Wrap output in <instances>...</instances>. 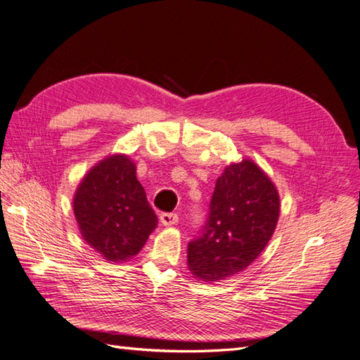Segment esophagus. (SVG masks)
Listing matches in <instances>:
<instances>
[{
  "instance_id": "34e87169",
  "label": "esophagus",
  "mask_w": 360,
  "mask_h": 360,
  "mask_svg": "<svg viewBox=\"0 0 360 360\" xmlns=\"http://www.w3.org/2000/svg\"><path fill=\"white\" fill-rule=\"evenodd\" d=\"M160 221L162 225H165V227H170V225H174L178 222V214L176 213H161Z\"/></svg>"
}]
</instances>
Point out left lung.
<instances>
[{
	"mask_svg": "<svg viewBox=\"0 0 360 360\" xmlns=\"http://www.w3.org/2000/svg\"><path fill=\"white\" fill-rule=\"evenodd\" d=\"M278 218L270 178L250 160L229 165L216 181L205 224L188 242V270L204 282L245 270L269 244Z\"/></svg>",
	"mask_w": 360,
	"mask_h": 360,
	"instance_id": "left-lung-1",
	"label": "left lung"
}]
</instances>
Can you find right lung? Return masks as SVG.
Here are the masks:
<instances>
[{
	"instance_id": "right-lung-1",
	"label": "right lung",
	"mask_w": 360,
	"mask_h": 360,
	"mask_svg": "<svg viewBox=\"0 0 360 360\" xmlns=\"http://www.w3.org/2000/svg\"><path fill=\"white\" fill-rule=\"evenodd\" d=\"M73 212L82 238L110 262L138 255L158 225L136 179V167L125 155L105 158L86 174L75 195Z\"/></svg>"
}]
</instances>
